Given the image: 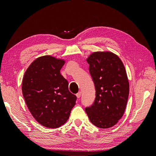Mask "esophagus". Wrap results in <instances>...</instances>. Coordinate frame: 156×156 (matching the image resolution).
I'll list each match as a JSON object with an SVG mask.
<instances>
[{
	"label": "esophagus",
	"instance_id": "esophagus-1",
	"mask_svg": "<svg viewBox=\"0 0 156 156\" xmlns=\"http://www.w3.org/2000/svg\"><path fill=\"white\" fill-rule=\"evenodd\" d=\"M76 96H77L78 98H80V96H81V92H80V91H79L78 93L76 94Z\"/></svg>",
	"mask_w": 156,
	"mask_h": 156
}]
</instances>
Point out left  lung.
<instances>
[{"instance_id": "1", "label": "left lung", "mask_w": 156, "mask_h": 156, "mask_svg": "<svg viewBox=\"0 0 156 156\" xmlns=\"http://www.w3.org/2000/svg\"><path fill=\"white\" fill-rule=\"evenodd\" d=\"M96 89V98L85 112L99 128L114 126L122 117L127 103L129 84L119 57L112 52H94L87 60Z\"/></svg>"}]
</instances>
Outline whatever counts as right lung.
<instances>
[{"label": "right lung", "instance_id": "obj_1", "mask_svg": "<svg viewBox=\"0 0 156 156\" xmlns=\"http://www.w3.org/2000/svg\"><path fill=\"white\" fill-rule=\"evenodd\" d=\"M64 64L63 60L50 56L39 57L23 79V95L29 110L37 122L47 128L64 125L77 99L60 73Z\"/></svg>", "mask_w": 156, "mask_h": 156}]
</instances>
